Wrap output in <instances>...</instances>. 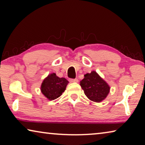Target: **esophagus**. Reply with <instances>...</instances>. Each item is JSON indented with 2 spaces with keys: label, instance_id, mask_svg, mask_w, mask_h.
<instances>
[{
  "label": "esophagus",
  "instance_id": "34e87169",
  "mask_svg": "<svg viewBox=\"0 0 145 145\" xmlns=\"http://www.w3.org/2000/svg\"><path fill=\"white\" fill-rule=\"evenodd\" d=\"M71 82H78V80L77 78H75V79H70L69 80Z\"/></svg>",
  "mask_w": 145,
  "mask_h": 145
}]
</instances>
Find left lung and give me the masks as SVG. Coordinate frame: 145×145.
I'll return each instance as SVG.
<instances>
[{
  "label": "left lung",
  "instance_id": "8db88e82",
  "mask_svg": "<svg viewBox=\"0 0 145 145\" xmlns=\"http://www.w3.org/2000/svg\"><path fill=\"white\" fill-rule=\"evenodd\" d=\"M84 76L80 85L87 98L95 102H101L105 100L110 91L108 83L95 71L87 73Z\"/></svg>",
  "mask_w": 145,
  "mask_h": 145
}]
</instances>
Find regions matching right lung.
<instances>
[{
  "label": "right lung",
  "mask_w": 145,
  "mask_h": 145,
  "mask_svg": "<svg viewBox=\"0 0 145 145\" xmlns=\"http://www.w3.org/2000/svg\"><path fill=\"white\" fill-rule=\"evenodd\" d=\"M68 83L66 78H59L55 73H51L41 83V92L49 100H55L65 92Z\"/></svg>",
  "instance_id": "obj_1"
}]
</instances>
